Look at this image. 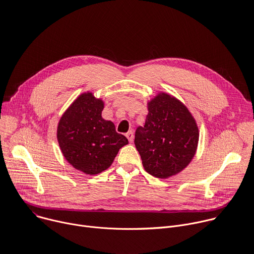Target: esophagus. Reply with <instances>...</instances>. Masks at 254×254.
<instances>
[{
	"label": "esophagus",
	"instance_id": "obj_1",
	"mask_svg": "<svg viewBox=\"0 0 254 254\" xmlns=\"http://www.w3.org/2000/svg\"><path fill=\"white\" fill-rule=\"evenodd\" d=\"M126 136L127 137V140L131 143V142L133 141V131H131V130L127 131V132L126 133Z\"/></svg>",
	"mask_w": 254,
	"mask_h": 254
}]
</instances>
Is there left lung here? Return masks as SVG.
Masks as SVG:
<instances>
[{"label": "left lung", "mask_w": 254, "mask_h": 254, "mask_svg": "<svg viewBox=\"0 0 254 254\" xmlns=\"http://www.w3.org/2000/svg\"><path fill=\"white\" fill-rule=\"evenodd\" d=\"M144 127L134 134L145 170L168 178L186 168L195 155L198 127L188 107L174 96L160 92L148 102Z\"/></svg>", "instance_id": "obj_1"}]
</instances>
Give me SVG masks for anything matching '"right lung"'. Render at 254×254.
<instances>
[{
	"label": "right lung",
	"instance_id": "1",
	"mask_svg": "<svg viewBox=\"0 0 254 254\" xmlns=\"http://www.w3.org/2000/svg\"><path fill=\"white\" fill-rule=\"evenodd\" d=\"M104 102L91 92L78 96L64 112L57 136L65 160L77 170L95 175L112 164L127 137L115 130L110 121L102 119Z\"/></svg>",
	"mask_w": 254,
	"mask_h": 254
}]
</instances>
